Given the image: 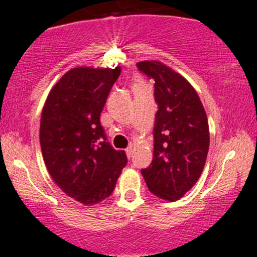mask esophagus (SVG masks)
Returning a JSON list of instances; mask_svg holds the SVG:
<instances>
[{"label":"esophagus","mask_w":257,"mask_h":257,"mask_svg":"<svg viewBox=\"0 0 257 257\" xmlns=\"http://www.w3.org/2000/svg\"><path fill=\"white\" fill-rule=\"evenodd\" d=\"M125 151H126V155H127V158H131V156H132V147H128Z\"/></svg>","instance_id":"obj_1"}]
</instances>
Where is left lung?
I'll list each match as a JSON object with an SVG mask.
<instances>
[{"label":"left lung","mask_w":257,"mask_h":257,"mask_svg":"<svg viewBox=\"0 0 257 257\" xmlns=\"http://www.w3.org/2000/svg\"><path fill=\"white\" fill-rule=\"evenodd\" d=\"M155 81L158 104L154 127V158L142 169L149 191L176 201L200 177L207 158L210 130L198 93L183 76L156 61L137 63Z\"/></svg>","instance_id":"left-lung-1"}]
</instances>
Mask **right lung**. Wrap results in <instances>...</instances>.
Wrapping results in <instances>:
<instances>
[{"label":"right lung","instance_id":"add662e5","mask_svg":"<svg viewBox=\"0 0 257 257\" xmlns=\"http://www.w3.org/2000/svg\"><path fill=\"white\" fill-rule=\"evenodd\" d=\"M121 68L80 66L55 84L40 119L44 162L56 185L85 206L112 194L122 168L125 151L107 142L100 115Z\"/></svg>","mask_w":257,"mask_h":257}]
</instances>
